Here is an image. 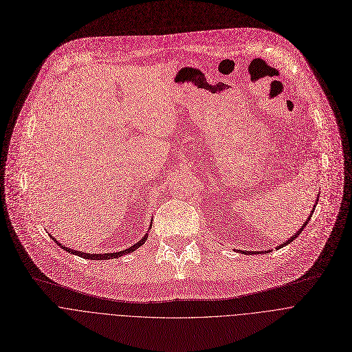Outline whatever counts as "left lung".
<instances>
[{
	"instance_id": "obj_1",
	"label": "left lung",
	"mask_w": 352,
	"mask_h": 352,
	"mask_svg": "<svg viewBox=\"0 0 352 352\" xmlns=\"http://www.w3.org/2000/svg\"><path fill=\"white\" fill-rule=\"evenodd\" d=\"M316 204H318V199H316V201H315V204H314V207H312V210H311V214H309V217H308V218H307V219H305V222H304V223H302V225H301V228H300V229H298V230H297V232H296V233H294V235H293V236H290V238H289V239H287V241H286V242H283V243H282V245H279V246H276V249H282V248H285V246H287V245H290V243H292V242H293V241H294V239H297V236H298V235H300V233H301V232H302V230H304V228H305V226H307V223H308V221H309V219H311V217H312V214H314V210H315V207H316ZM238 252H241V253H242V254H246V256H248V254H258V253H260V254H264V253H265V254H268V253H271V252H272V250H261V252H248V250H238Z\"/></svg>"
}]
</instances>
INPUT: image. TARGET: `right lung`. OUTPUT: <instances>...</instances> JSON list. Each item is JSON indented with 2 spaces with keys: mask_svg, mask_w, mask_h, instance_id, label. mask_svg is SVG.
Listing matches in <instances>:
<instances>
[{
  "mask_svg": "<svg viewBox=\"0 0 352 352\" xmlns=\"http://www.w3.org/2000/svg\"><path fill=\"white\" fill-rule=\"evenodd\" d=\"M149 228H152V222H151V226ZM149 232V230H148ZM148 232L145 233V236L142 238V239H140L137 243H134L131 248H129V249H126V250H122V252H116V253H104V254H91V253H84V252H78V250H74V249H70V248H66V246H62V243H59L52 235H50L51 238H52V241L55 242V243H58L59 245V248H62L63 250H66L67 253H70V254H74V256H78V257H82V258H85V260H110V258H119V257H123V256H126V254H130V253H133V252H135L137 249H140L146 241H148Z\"/></svg>",
  "mask_w": 352,
  "mask_h": 352,
  "instance_id": "add662e5",
  "label": "right lung"
}]
</instances>
